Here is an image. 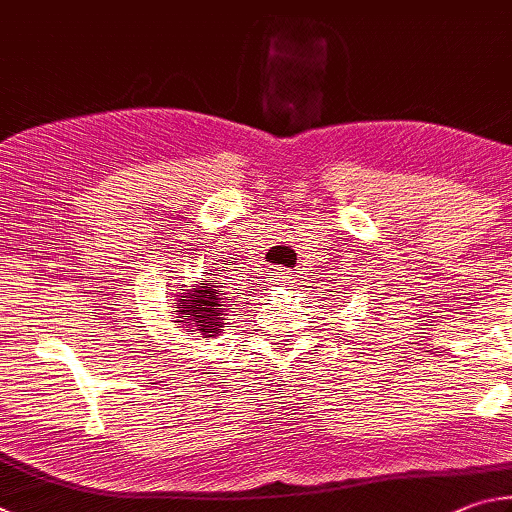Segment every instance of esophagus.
Segmentation results:
<instances>
[{
    "instance_id": "1",
    "label": "esophagus",
    "mask_w": 512,
    "mask_h": 512,
    "mask_svg": "<svg viewBox=\"0 0 512 512\" xmlns=\"http://www.w3.org/2000/svg\"><path fill=\"white\" fill-rule=\"evenodd\" d=\"M292 279V274L288 270H274V283H288Z\"/></svg>"
}]
</instances>
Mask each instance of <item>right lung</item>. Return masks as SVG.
I'll return each mask as SVG.
<instances>
[{"mask_svg":"<svg viewBox=\"0 0 512 512\" xmlns=\"http://www.w3.org/2000/svg\"><path fill=\"white\" fill-rule=\"evenodd\" d=\"M173 317L177 328L188 335L200 333L202 337H218L224 328V317L231 310V299L220 292L213 279L191 281L173 294Z\"/></svg>","mask_w":512,"mask_h":512,"instance_id":"1","label":"right lung"}]
</instances>
